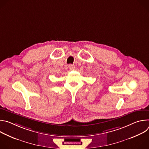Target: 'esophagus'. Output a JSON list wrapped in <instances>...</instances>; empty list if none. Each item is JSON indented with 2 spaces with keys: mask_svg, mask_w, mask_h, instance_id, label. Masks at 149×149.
<instances>
[{
  "mask_svg": "<svg viewBox=\"0 0 149 149\" xmlns=\"http://www.w3.org/2000/svg\"><path fill=\"white\" fill-rule=\"evenodd\" d=\"M68 67H69V68L70 70H74L75 69V66L74 65L70 64V65H69Z\"/></svg>",
  "mask_w": 149,
  "mask_h": 149,
  "instance_id": "34e87169",
  "label": "esophagus"
}]
</instances>
